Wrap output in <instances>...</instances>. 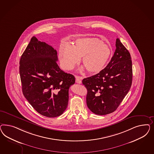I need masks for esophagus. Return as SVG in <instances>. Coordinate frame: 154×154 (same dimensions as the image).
Wrapping results in <instances>:
<instances>
[{
  "mask_svg": "<svg viewBox=\"0 0 154 154\" xmlns=\"http://www.w3.org/2000/svg\"><path fill=\"white\" fill-rule=\"evenodd\" d=\"M75 82L77 83V84H81V83H82V81H81V80L79 79V76H77V77H76Z\"/></svg>",
  "mask_w": 154,
  "mask_h": 154,
  "instance_id": "obj_1",
  "label": "esophagus"
}]
</instances>
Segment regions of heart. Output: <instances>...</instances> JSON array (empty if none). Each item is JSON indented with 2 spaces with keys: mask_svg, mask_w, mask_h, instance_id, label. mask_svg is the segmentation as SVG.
I'll list each match as a JSON object with an SVG mask.
<instances>
[{
  "mask_svg": "<svg viewBox=\"0 0 154 154\" xmlns=\"http://www.w3.org/2000/svg\"><path fill=\"white\" fill-rule=\"evenodd\" d=\"M112 54L110 47L97 38L77 39L73 46L64 43L59 51L61 65L65 70L72 69L82 57V63L90 73L97 74L107 65Z\"/></svg>",
  "mask_w": 154,
  "mask_h": 154,
  "instance_id": "obj_1",
  "label": "heart"
}]
</instances>
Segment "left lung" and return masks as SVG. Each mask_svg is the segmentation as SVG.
Listing matches in <instances>:
<instances>
[{"label": "left lung", "instance_id": "obj_1", "mask_svg": "<svg viewBox=\"0 0 154 154\" xmlns=\"http://www.w3.org/2000/svg\"><path fill=\"white\" fill-rule=\"evenodd\" d=\"M111 61L97 75L84 79L88 90L86 103L89 109L98 115L116 110L131 89L133 71L131 54L119 38Z\"/></svg>", "mask_w": 154, "mask_h": 154}]
</instances>
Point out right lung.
Wrapping results in <instances>:
<instances>
[{
	"label": "right lung",
	"instance_id": "obj_1",
	"mask_svg": "<svg viewBox=\"0 0 154 154\" xmlns=\"http://www.w3.org/2000/svg\"><path fill=\"white\" fill-rule=\"evenodd\" d=\"M57 51L46 43L32 38L20 61L23 95L34 109L48 117L63 114L68 106L73 75L61 70Z\"/></svg>",
	"mask_w": 154,
	"mask_h": 154
}]
</instances>
